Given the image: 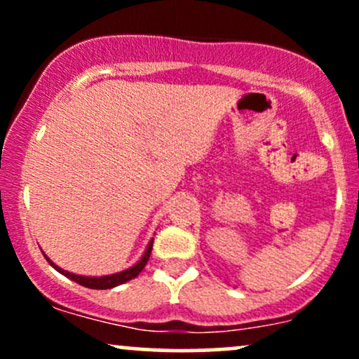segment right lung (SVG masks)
I'll use <instances>...</instances> for the list:
<instances>
[{"mask_svg": "<svg viewBox=\"0 0 359 359\" xmlns=\"http://www.w3.org/2000/svg\"><path fill=\"white\" fill-rule=\"evenodd\" d=\"M151 246H154V240L150 241V245H148L145 255H143L142 259H140L137 265H133V266H131V269H128L125 271H119V273L106 275V277H82V275H74V273H71V271H65V270H62L60 266L53 265V263L47 257H45V258L48 259V263H50V265L57 271H60L62 275H65V277H67V278L74 280V282H77V283H79V285L88 287V288H97V290H106V288H113V287H116V285H121V283L128 282V280L138 277L140 271L145 269L148 258H150Z\"/></svg>", "mask_w": 359, "mask_h": 359, "instance_id": "right-lung-1", "label": "right lung"}]
</instances>
